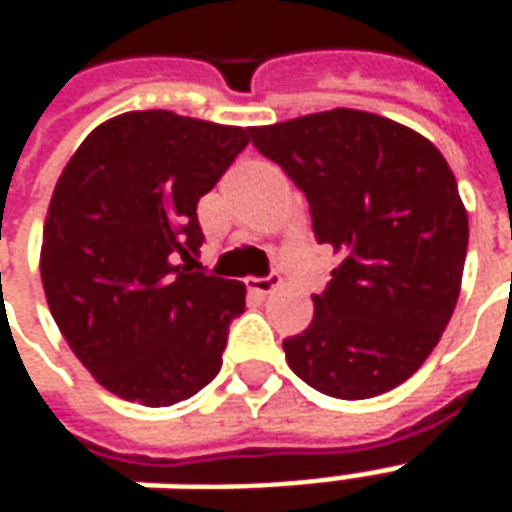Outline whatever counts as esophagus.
<instances>
[{"label":"esophagus","instance_id":"obj_1","mask_svg":"<svg viewBox=\"0 0 512 512\" xmlns=\"http://www.w3.org/2000/svg\"><path fill=\"white\" fill-rule=\"evenodd\" d=\"M282 285V279L277 274H271V277H255V279H246V288L252 290L255 296H271L274 290Z\"/></svg>","mask_w":512,"mask_h":512}]
</instances>
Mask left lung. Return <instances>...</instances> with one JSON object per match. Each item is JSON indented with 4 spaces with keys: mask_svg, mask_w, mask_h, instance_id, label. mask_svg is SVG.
Instances as JSON below:
<instances>
[{
    "mask_svg": "<svg viewBox=\"0 0 512 512\" xmlns=\"http://www.w3.org/2000/svg\"><path fill=\"white\" fill-rule=\"evenodd\" d=\"M307 194L318 244L343 255L282 343L323 395L365 400L417 373L455 310L469 216L439 147L395 120L332 109L249 131Z\"/></svg>",
    "mask_w": 512,
    "mask_h": 512,
    "instance_id": "obj_1",
    "label": "left lung"
}]
</instances>
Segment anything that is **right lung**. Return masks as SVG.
Returning a JSON list of instances; mask_svg holds the SVG:
<instances>
[{"label": "right lung", "instance_id": "1", "mask_svg": "<svg viewBox=\"0 0 512 512\" xmlns=\"http://www.w3.org/2000/svg\"><path fill=\"white\" fill-rule=\"evenodd\" d=\"M249 131L126 112L87 134L54 186L40 246L46 301L79 362L123 400L172 406L222 367L246 288L191 271L205 241L197 202Z\"/></svg>", "mask_w": 512, "mask_h": 512}]
</instances>
